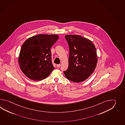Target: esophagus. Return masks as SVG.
<instances>
[{
  "label": "esophagus",
  "instance_id": "obj_1",
  "mask_svg": "<svg viewBox=\"0 0 125 125\" xmlns=\"http://www.w3.org/2000/svg\"><path fill=\"white\" fill-rule=\"evenodd\" d=\"M60 66H61V64H57V65H56V66H57V67H59Z\"/></svg>",
  "mask_w": 125,
  "mask_h": 125
}]
</instances>
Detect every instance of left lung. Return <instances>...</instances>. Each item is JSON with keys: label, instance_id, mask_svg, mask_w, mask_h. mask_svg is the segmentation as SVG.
Instances as JSON below:
<instances>
[{"label": "left lung", "instance_id": "left-lung-1", "mask_svg": "<svg viewBox=\"0 0 125 125\" xmlns=\"http://www.w3.org/2000/svg\"><path fill=\"white\" fill-rule=\"evenodd\" d=\"M65 37L69 47L68 69L64 71L68 80L74 83L83 81L96 68L97 55L95 46L88 38L77 35H67Z\"/></svg>", "mask_w": 125, "mask_h": 125}]
</instances>
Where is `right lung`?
<instances>
[{
    "mask_svg": "<svg viewBox=\"0 0 125 125\" xmlns=\"http://www.w3.org/2000/svg\"><path fill=\"white\" fill-rule=\"evenodd\" d=\"M59 38L57 35L38 34L29 37L23 43L19 54V65L30 79L44 80L54 69L51 49Z\"/></svg>",
    "mask_w": 125,
    "mask_h": 125,
    "instance_id": "right-lung-1",
    "label": "right lung"
}]
</instances>
